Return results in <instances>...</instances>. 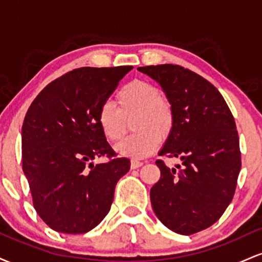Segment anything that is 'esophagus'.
Returning <instances> with one entry per match:
<instances>
[{"label":"esophagus","mask_w":262,"mask_h":262,"mask_svg":"<svg viewBox=\"0 0 262 262\" xmlns=\"http://www.w3.org/2000/svg\"><path fill=\"white\" fill-rule=\"evenodd\" d=\"M140 166H143V162L138 161V160H132V162H130V167H132V169H133V170L139 169Z\"/></svg>","instance_id":"34e87169"}]
</instances>
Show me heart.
I'll use <instances>...</instances> for the list:
<instances>
[{"instance_id": "heart-1", "label": "heart", "mask_w": 262, "mask_h": 262, "mask_svg": "<svg viewBox=\"0 0 262 262\" xmlns=\"http://www.w3.org/2000/svg\"><path fill=\"white\" fill-rule=\"evenodd\" d=\"M118 108L110 102L103 103L98 112V124L104 137L117 141L127 130L130 119L132 129L137 133L116 145L119 155L130 159H144L158 149L161 139H166L175 125V112L167 98L159 95L158 87L144 80L128 82L117 93Z\"/></svg>"}]
</instances>
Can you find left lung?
<instances>
[{
	"instance_id": "1",
	"label": "left lung",
	"mask_w": 262,
	"mask_h": 262,
	"mask_svg": "<svg viewBox=\"0 0 262 262\" xmlns=\"http://www.w3.org/2000/svg\"><path fill=\"white\" fill-rule=\"evenodd\" d=\"M138 70L160 85L175 112L159 155L182 161L172 169L156 161L161 175L150 189L152 209L170 230L191 235L214 224L233 200L242 167L234 117L221 92L188 69L164 64Z\"/></svg>"
}]
</instances>
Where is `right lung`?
Instances as JSON below:
<instances>
[{
    "instance_id": "1",
    "label": "right lung",
    "mask_w": 262,
    "mask_h": 262,
    "mask_svg": "<svg viewBox=\"0 0 262 262\" xmlns=\"http://www.w3.org/2000/svg\"><path fill=\"white\" fill-rule=\"evenodd\" d=\"M133 66L81 68L49 83L32 102L22 127L23 172L33 204L53 230L83 234L110 212L117 182L130 169L114 158L98 112ZM107 155L111 160L94 165Z\"/></svg>"
}]
</instances>
